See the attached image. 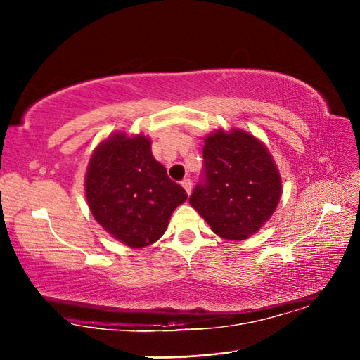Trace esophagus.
<instances>
[{"label":"esophagus","instance_id":"1","mask_svg":"<svg viewBox=\"0 0 360 360\" xmlns=\"http://www.w3.org/2000/svg\"><path fill=\"white\" fill-rule=\"evenodd\" d=\"M181 186L184 188V191L188 192V195L192 192V181H191V179H184L183 181H181Z\"/></svg>","mask_w":360,"mask_h":360}]
</instances>
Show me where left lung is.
<instances>
[{"mask_svg": "<svg viewBox=\"0 0 360 360\" xmlns=\"http://www.w3.org/2000/svg\"><path fill=\"white\" fill-rule=\"evenodd\" d=\"M204 169L189 202L228 240L257 233L276 210L282 184L267 147L242 129L204 138Z\"/></svg>", "mask_w": 360, "mask_h": 360, "instance_id": "1", "label": "left lung"}]
</instances>
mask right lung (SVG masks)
I'll return each mask as SVG.
<instances>
[{"label":"right lung","instance_id":"right-lung-1","mask_svg":"<svg viewBox=\"0 0 360 360\" xmlns=\"http://www.w3.org/2000/svg\"><path fill=\"white\" fill-rule=\"evenodd\" d=\"M85 195L97 224L130 248H144L165 233L172 212L188 198L151 155L144 135L114 134L96 147Z\"/></svg>","mask_w":360,"mask_h":360}]
</instances>
